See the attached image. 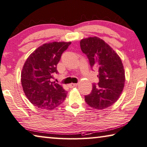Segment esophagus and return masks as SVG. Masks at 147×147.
<instances>
[{
	"instance_id": "obj_1",
	"label": "esophagus",
	"mask_w": 147,
	"mask_h": 147,
	"mask_svg": "<svg viewBox=\"0 0 147 147\" xmlns=\"http://www.w3.org/2000/svg\"><path fill=\"white\" fill-rule=\"evenodd\" d=\"M77 85H78V84H76V83H71V84H68V86L69 87V88H74V87L77 86Z\"/></svg>"
}]
</instances>
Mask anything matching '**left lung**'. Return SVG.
Listing matches in <instances>:
<instances>
[{"mask_svg":"<svg viewBox=\"0 0 147 147\" xmlns=\"http://www.w3.org/2000/svg\"><path fill=\"white\" fill-rule=\"evenodd\" d=\"M81 49L86 54L92 68L98 70L99 83L93 84L85 101L94 109L102 110L117 101L124 87L125 76L122 61L115 51L97 37L83 38Z\"/></svg>","mask_w":147,"mask_h":147,"instance_id":"left-lung-1","label":"left lung"}]
</instances>
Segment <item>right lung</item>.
Masks as SVG:
<instances>
[{
    "label": "right lung",
    "instance_id": "obj_1",
    "mask_svg": "<svg viewBox=\"0 0 147 147\" xmlns=\"http://www.w3.org/2000/svg\"><path fill=\"white\" fill-rule=\"evenodd\" d=\"M70 45L71 42L44 44L26 61L21 74L22 86L26 96L35 107L51 110L66 99V92L50 79L58 74L57 65Z\"/></svg>",
    "mask_w": 147,
    "mask_h": 147
}]
</instances>
